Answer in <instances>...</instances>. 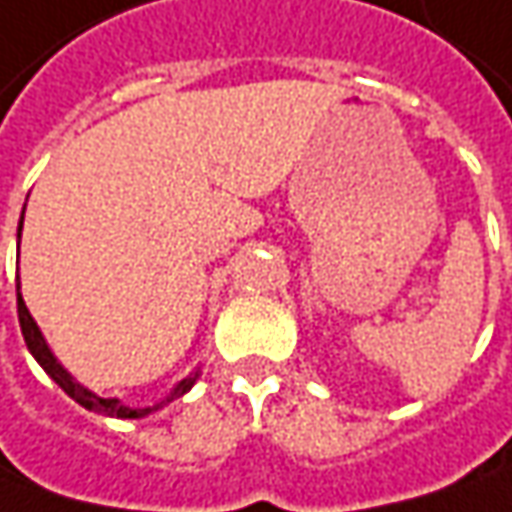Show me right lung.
<instances>
[{"label":"right lung","mask_w":512,"mask_h":512,"mask_svg":"<svg viewBox=\"0 0 512 512\" xmlns=\"http://www.w3.org/2000/svg\"><path fill=\"white\" fill-rule=\"evenodd\" d=\"M22 216H25V210H22ZM19 233H22V225H19ZM16 310H19V327H22V336H25V344H28V350L33 353V359L45 367V373H48L53 382L59 384L65 393H68L70 399H76V402L82 404V407H88L93 413H102V416H116V419H142V416H148L153 413L156 407H142V410H133V407H125V404H119V399H102V396H96V393H90L88 387H82L79 382H73L70 379V373L62 367V364L53 359V353L48 350V344L42 339V333H39V327L33 322V316L28 313V307L22 302V293H19V279H16ZM199 376V373H196ZM196 376H187L182 382L176 384V390L168 396L170 399H179L182 393H187L193 382H196Z\"/></svg>","instance_id":"add662e5"}]
</instances>
